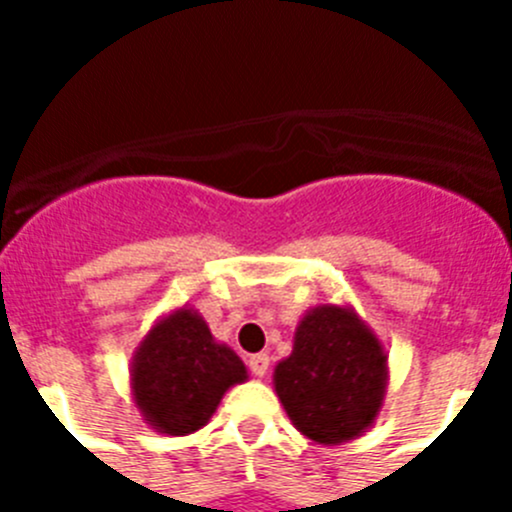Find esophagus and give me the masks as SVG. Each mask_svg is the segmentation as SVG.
<instances>
[{
    "label": "esophagus",
    "mask_w": 512,
    "mask_h": 512,
    "mask_svg": "<svg viewBox=\"0 0 512 512\" xmlns=\"http://www.w3.org/2000/svg\"><path fill=\"white\" fill-rule=\"evenodd\" d=\"M248 369H251L253 377H264V374L269 372V356L266 354L248 356Z\"/></svg>",
    "instance_id": "obj_1"
}]
</instances>
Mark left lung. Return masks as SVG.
Instances as JSON below:
<instances>
[{"label": "left lung", "mask_w": 512, "mask_h": 512, "mask_svg": "<svg viewBox=\"0 0 512 512\" xmlns=\"http://www.w3.org/2000/svg\"><path fill=\"white\" fill-rule=\"evenodd\" d=\"M390 382L387 351L351 305L310 307L295 346L274 366V392L305 438L320 446L354 441L379 418Z\"/></svg>", "instance_id": "left-lung-1"}]
</instances>
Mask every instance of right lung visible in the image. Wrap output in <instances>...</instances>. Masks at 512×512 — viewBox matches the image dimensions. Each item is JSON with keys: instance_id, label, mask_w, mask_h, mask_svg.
Instances as JSON below:
<instances>
[{"instance_id": "obj_1", "label": "right lung", "mask_w": 512, "mask_h": 512, "mask_svg": "<svg viewBox=\"0 0 512 512\" xmlns=\"http://www.w3.org/2000/svg\"><path fill=\"white\" fill-rule=\"evenodd\" d=\"M248 379L233 348L215 341L194 307L161 315L133 351L130 395L153 431L189 436L210 423L225 392Z\"/></svg>"}]
</instances>
